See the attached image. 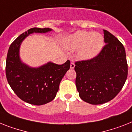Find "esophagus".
<instances>
[{"label":"esophagus","instance_id":"1","mask_svg":"<svg viewBox=\"0 0 132 132\" xmlns=\"http://www.w3.org/2000/svg\"><path fill=\"white\" fill-rule=\"evenodd\" d=\"M74 67H75V63H74L73 62H71V65H70V68L73 69Z\"/></svg>","mask_w":132,"mask_h":132}]
</instances>
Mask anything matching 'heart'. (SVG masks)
<instances>
[{
    "instance_id": "obj_1",
    "label": "heart",
    "mask_w": 132,
    "mask_h": 132,
    "mask_svg": "<svg viewBox=\"0 0 132 132\" xmlns=\"http://www.w3.org/2000/svg\"><path fill=\"white\" fill-rule=\"evenodd\" d=\"M104 39L97 32L78 31L67 40V47L71 50L79 48L78 58L86 60L96 56L103 48Z\"/></svg>"
}]
</instances>
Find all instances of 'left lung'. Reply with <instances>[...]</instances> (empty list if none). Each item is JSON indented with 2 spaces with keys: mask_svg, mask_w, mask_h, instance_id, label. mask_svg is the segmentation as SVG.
Here are the masks:
<instances>
[{
  "mask_svg": "<svg viewBox=\"0 0 132 132\" xmlns=\"http://www.w3.org/2000/svg\"><path fill=\"white\" fill-rule=\"evenodd\" d=\"M105 45L98 55L75 63L76 85L79 97L91 104L111 101L122 89L127 77L125 48L105 29Z\"/></svg>",
  "mask_w": 132,
  "mask_h": 132,
  "instance_id": "8db88e82",
  "label": "left lung"
}]
</instances>
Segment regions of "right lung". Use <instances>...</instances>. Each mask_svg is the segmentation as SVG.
<instances>
[{
	"mask_svg": "<svg viewBox=\"0 0 132 132\" xmlns=\"http://www.w3.org/2000/svg\"><path fill=\"white\" fill-rule=\"evenodd\" d=\"M50 28H34L21 34L12 42L6 61V76L12 90L22 101L34 105H42L55 98L59 84L70 68V61L63 65L49 62L38 68L25 65L19 59V46L26 36L32 33H46Z\"/></svg>",
	"mask_w": 132,
	"mask_h": 132,
	"instance_id": "right-lung-1",
	"label": "right lung"
}]
</instances>
